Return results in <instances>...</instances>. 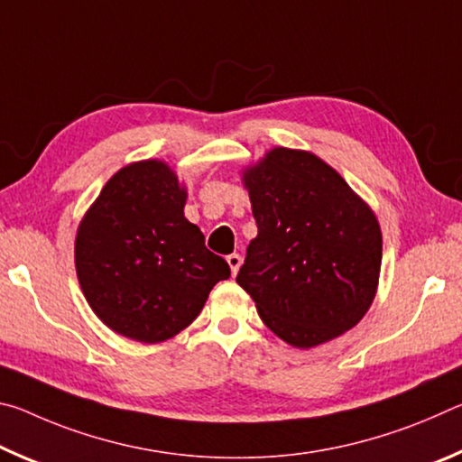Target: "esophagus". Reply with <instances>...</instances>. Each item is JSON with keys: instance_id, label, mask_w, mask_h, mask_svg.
<instances>
[{"instance_id": "34e87169", "label": "esophagus", "mask_w": 462, "mask_h": 462, "mask_svg": "<svg viewBox=\"0 0 462 462\" xmlns=\"http://www.w3.org/2000/svg\"><path fill=\"white\" fill-rule=\"evenodd\" d=\"M226 261H228V267H230V271H232V275H236L238 269H240V264H242V256L234 253V254H230Z\"/></svg>"}]
</instances>
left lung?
Here are the masks:
<instances>
[{
    "mask_svg": "<svg viewBox=\"0 0 462 462\" xmlns=\"http://www.w3.org/2000/svg\"><path fill=\"white\" fill-rule=\"evenodd\" d=\"M259 234L236 283L264 326L295 348L355 328L377 295V216L340 173L310 151L275 146L242 171Z\"/></svg>",
    "mask_w": 462,
    "mask_h": 462,
    "instance_id": "8db88e82",
    "label": "left lung"
}]
</instances>
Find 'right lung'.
Wrapping results in <instances>:
<instances>
[{"mask_svg":"<svg viewBox=\"0 0 462 462\" xmlns=\"http://www.w3.org/2000/svg\"><path fill=\"white\" fill-rule=\"evenodd\" d=\"M185 185L165 161H136L109 177L79 222L77 279L116 334L143 344L173 338L230 277L228 263L185 217Z\"/></svg>","mask_w":462,"mask_h":462,"instance_id":"add662e5","label":"right lung"}]
</instances>
